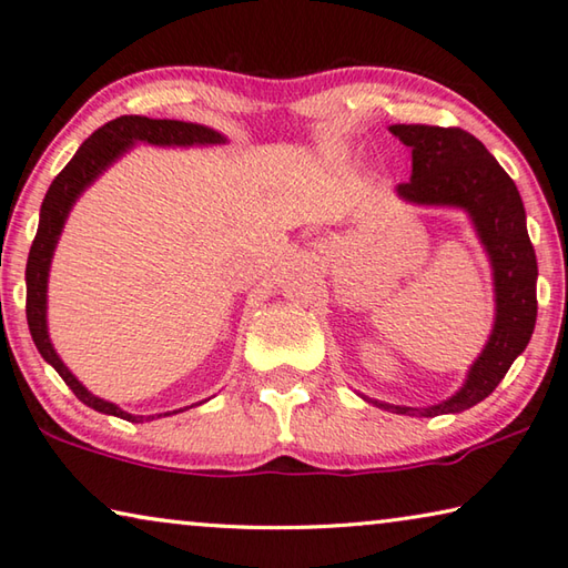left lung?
<instances>
[{
    "label": "left lung",
    "mask_w": 568,
    "mask_h": 568,
    "mask_svg": "<svg viewBox=\"0 0 568 568\" xmlns=\"http://www.w3.org/2000/svg\"><path fill=\"white\" fill-rule=\"evenodd\" d=\"M388 131L413 151L410 183L395 187L398 197L420 207H457L473 220L489 256L495 284V326L465 383L447 400L427 408L383 403L361 395L388 413L435 417L463 413L497 388L537 324V254L529 242L527 212L505 168L463 128L390 125Z\"/></svg>",
    "instance_id": "left-lung-1"
}]
</instances>
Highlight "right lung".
<instances>
[{
    "mask_svg": "<svg viewBox=\"0 0 568 568\" xmlns=\"http://www.w3.org/2000/svg\"><path fill=\"white\" fill-rule=\"evenodd\" d=\"M135 143L160 145V148H190V145H222L227 138L222 133L212 131L207 125L200 123H185V121H158V118L145 115H121L115 121L101 125L99 131L85 138L83 145L69 160V165L53 178V183L47 190V197L41 202L39 212V230L37 237L31 242L29 260H27V321L31 338L49 366L59 373L63 383L77 393V398L89 405V408L123 417L128 423H143L155 420V417L173 415H133L118 408L115 403H109L93 395L85 385L73 376L67 368V363L59 358L57 348H53L49 338V324H47V288H49V270L53 260V250H57L59 237L67 224L69 212L77 205V200L83 195L85 187H91L99 175H103L118 158L131 151ZM205 403V400H202ZM192 408V405H190Z\"/></svg>",
    "mask_w": 568,
    "mask_h": 568,
    "instance_id": "1",
    "label": "right lung"
}]
</instances>
